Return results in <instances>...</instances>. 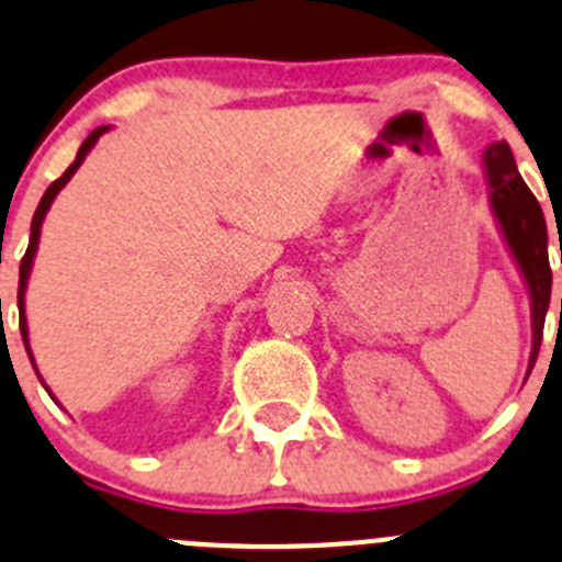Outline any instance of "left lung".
I'll list each match as a JSON object with an SVG mask.
<instances>
[{
    "mask_svg": "<svg viewBox=\"0 0 562 562\" xmlns=\"http://www.w3.org/2000/svg\"><path fill=\"white\" fill-rule=\"evenodd\" d=\"M483 176L488 187V205L497 220L503 241L525 280L527 293H530V318H532V348L527 375L538 359L541 348L543 321H547L549 296H552V269H549V249H547V220L538 205L536 194L527 189L516 170L514 154L508 143L488 145L483 154Z\"/></svg>",
    "mask_w": 562,
    "mask_h": 562,
    "instance_id": "obj_1",
    "label": "left lung"
}]
</instances>
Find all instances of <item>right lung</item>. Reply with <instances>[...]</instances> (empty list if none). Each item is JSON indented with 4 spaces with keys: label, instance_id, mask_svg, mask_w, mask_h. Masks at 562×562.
<instances>
[{
    "label": "right lung",
    "instance_id": "add662e5",
    "mask_svg": "<svg viewBox=\"0 0 562 562\" xmlns=\"http://www.w3.org/2000/svg\"><path fill=\"white\" fill-rule=\"evenodd\" d=\"M109 128H112V125H101V128L90 131V136H87L85 143H81L79 154H76L74 165H70L68 170H65L63 176H59L57 181H54L52 187L46 189V194H43L41 203H37L35 216H32L30 247H26V255H24V260H21V269H19V313H21L19 326H21V337H24V348H26V353H30V362H32V368H35V373H37V364H35V357H32V348H30V329H26V313H24V293H26V282H30V274H32V263H35L37 241H41V227H43V220H46L48 209H52V203H54V198H57V194H59V189H63L65 183L70 181V178H74V172L79 170L81 161L87 159V154H90V150H92V145H95L98 139H101V136L106 134ZM37 379H41V373H37ZM41 381H43V379H41ZM43 386H46V384H43ZM46 392H48V395H52V390H48V386H46ZM52 397H54V395H52Z\"/></svg>",
    "mask_w": 562,
    "mask_h": 562
}]
</instances>
